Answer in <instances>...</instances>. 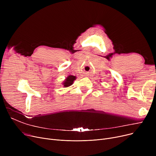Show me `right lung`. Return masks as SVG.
I'll return each instance as SVG.
<instances>
[{
	"label": "right lung",
	"mask_w": 156,
	"mask_h": 156,
	"mask_svg": "<svg viewBox=\"0 0 156 156\" xmlns=\"http://www.w3.org/2000/svg\"><path fill=\"white\" fill-rule=\"evenodd\" d=\"M76 79V77L75 76L69 75L62 82V85L64 86V87H68L73 85L74 81H75Z\"/></svg>",
	"instance_id": "obj_1"
}]
</instances>
